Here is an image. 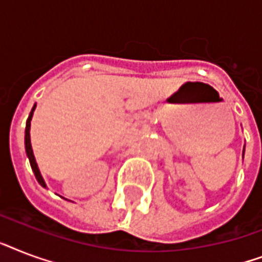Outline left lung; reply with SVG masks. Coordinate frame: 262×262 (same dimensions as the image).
<instances>
[{
	"label": "left lung",
	"mask_w": 262,
	"mask_h": 262,
	"mask_svg": "<svg viewBox=\"0 0 262 262\" xmlns=\"http://www.w3.org/2000/svg\"><path fill=\"white\" fill-rule=\"evenodd\" d=\"M244 154H245V147H244Z\"/></svg>",
	"instance_id": "obj_1"
}]
</instances>
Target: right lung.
Listing matches in <instances>:
<instances>
[{"label": "right lung", "instance_id": "add662e5", "mask_svg": "<svg viewBox=\"0 0 262 262\" xmlns=\"http://www.w3.org/2000/svg\"><path fill=\"white\" fill-rule=\"evenodd\" d=\"M36 108V103L34 104L32 107V110H31L30 115H28V119H27V123H26V136H24V144H26V154L28 156V160H30V164H31V168H32V171L35 174V178L40 183V186L43 187H47L46 182H45V179H43L42 174L39 171V167H38V163H36V160H35V156H34V151H32V145H31V137H30V130H31V119H32V115H34V111Z\"/></svg>", "mask_w": 262, "mask_h": 262}]
</instances>
